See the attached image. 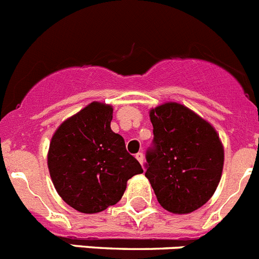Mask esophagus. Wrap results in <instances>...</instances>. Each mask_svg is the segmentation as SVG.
Instances as JSON below:
<instances>
[{
	"label": "esophagus",
	"mask_w": 259,
	"mask_h": 259,
	"mask_svg": "<svg viewBox=\"0 0 259 259\" xmlns=\"http://www.w3.org/2000/svg\"><path fill=\"white\" fill-rule=\"evenodd\" d=\"M135 157H136L137 161L140 162L141 166H143V164H144V154H143V153H137V154L135 155Z\"/></svg>",
	"instance_id": "obj_1"
}]
</instances>
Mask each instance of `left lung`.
I'll return each mask as SVG.
<instances>
[{
    "instance_id": "8db88e82",
    "label": "left lung",
    "mask_w": 259,
    "mask_h": 259,
    "mask_svg": "<svg viewBox=\"0 0 259 259\" xmlns=\"http://www.w3.org/2000/svg\"><path fill=\"white\" fill-rule=\"evenodd\" d=\"M154 149L145 176L157 200L172 214H189L211 198L222 178L224 148L207 120L178 102L150 109Z\"/></svg>"
}]
</instances>
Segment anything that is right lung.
<instances>
[{
    "label": "right lung",
    "mask_w": 259,
    "mask_h": 259,
    "mask_svg": "<svg viewBox=\"0 0 259 259\" xmlns=\"http://www.w3.org/2000/svg\"><path fill=\"white\" fill-rule=\"evenodd\" d=\"M113 106L93 101L56 130L48 152L54 188L67 205L96 214L115 205L128 179L143 172L110 123Z\"/></svg>",
    "instance_id": "add662e5"
}]
</instances>
